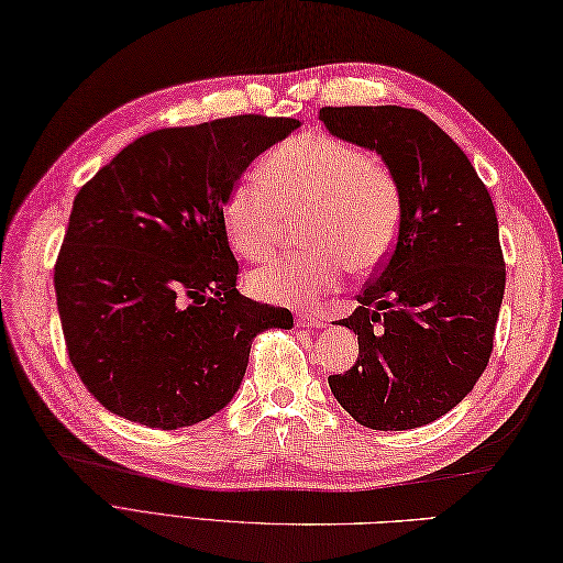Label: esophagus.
<instances>
[{
  "label": "esophagus",
  "mask_w": 563,
  "mask_h": 563,
  "mask_svg": "<svg viewBox=\"0 0 563 563\" xmlns=\"http://www.w3.org/2000/svg\"><path fill=\"white\" fill-rule=\"evenodd\" d=\"M296 324L298 327H324V318L318 312H298L296 314Z\"/></svg>",
  "instance_id": "esophagus-1"
}]
</instances>
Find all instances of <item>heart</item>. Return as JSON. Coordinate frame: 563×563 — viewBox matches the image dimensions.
I'll list each match as a JSON object with an SVG mask.
<instances>
[{
  "label": "heart",
  "mask_w": 563,
  "mask_h": 563,
  "mask_svg": "<svg viewBox=\"0 0 563 563\" xmlns=\"http://www.w3.org/2000/svg\"><path fill=\"white\" fill-rule=\"evenodd\" d=\"M308 217L312 253L279 260L251 274V291L272 303L308 306L334 291L351 267L377 269L394 251L404 222V188L394 167L351 143L310 131L279 143L224 200V227L245 260L279 249L286 219Z\"/></svg>",
  "instance_id": "obj_1"
}]
</instances>
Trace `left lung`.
Returning <instances> with one entry per match:
<instances>
[{
    "label": "left lung",
    "instance_id": "1",
    "mask_svg": "<svg viewBox=\"0 0 563 563\" xmlns=\"http://www.w3.org/2000/svg\"><path fill=\"white\" fill-rule=\"evenodd\" d=\"M336 139L377 150L404 188L394 251L339 320L358 361L329 375L336 401L369 430H413L449 413L485 373L506 265L495 205L463 150L418 109L322 107Z\"/></svg>",
    "mask_w": 563,
    "mask_h": 563
}]
</instances>
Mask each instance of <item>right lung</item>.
<instances>
[{
	"label": "right lung",
	"mask_w": 563,
	"mask_h": 563,
	"mask_svg": "<svg viewBox=\"0 0 563 563\" xmlns=\"http://www.w3.org/2000/svg\"><path fill=\"white\" fill-rule=\"evenodd\" d=\"M298 126L241 114L159 129L78 190L54 291L68 361L107 410L155 430L208 420L236 394L253 339L294 327L236 289L224 200Z\"/></svg>",
	"instance_id": "1"
}]
</instances>
